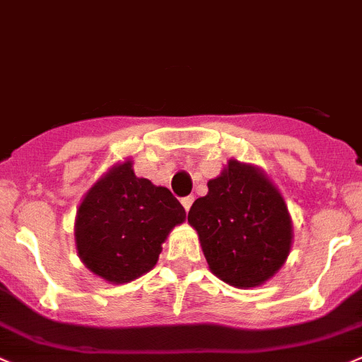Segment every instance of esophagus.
I'll use <instances>...</instances> for the list:
<instances>
[{
  "label": "esophagus",
  "mask_w": 362,
  "mask_h": 362,
  "mask_svg": "<svg viewBox=\"0 0 362 362\" xmlns=\"http://www.w3.org/2000/svg\"><path fill=\"white\" fill-rule=\"evenodd\" d=\"M192 202H194V196H185V198H182V205H184L185 212H189V209H191Z\"/></svg>",
  "instance_id": "esophagus-1"
}]
</instances>
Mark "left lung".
Returning <instances> with one entry per match:
<instances>
[{
  "mask_svg": "<svg viewBox=\"0 0 362 362\" xmlns=\"http://www.w3.org/2000/svg\"><path fill=\"white\" fill-rule=\"evenodd\" d=\"M187 221L217 278L237 288L265 283L281 269L292 245L285 199L256 168L230 160L192 203Z\"/></svg>",
  "mask_w": 362,
  "mask_h": 362,
  "instance_id": "left-lung-1",
  "label": "left lung"
}]
</instances>
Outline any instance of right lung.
Wrapping results in <instances>:
<instances>
[{
    "label": "right lung",
    "mask_w": 362,
    "mask_h": 362,
    "mask_svg": "<svg viewBox=\"0 0 362 362\" xmlns=\"http://www.w3.org/2000/svg\"><path fill=\"white\" fill-rule=\"evenodd\" d=\"M184 219L180 202L166 187L136 177L127 160L84 196L76 219L77 252L93 274L129 283L156 265L160 244Z\"/></svg>",
    "instance_id": "1"
}]
</instances>
